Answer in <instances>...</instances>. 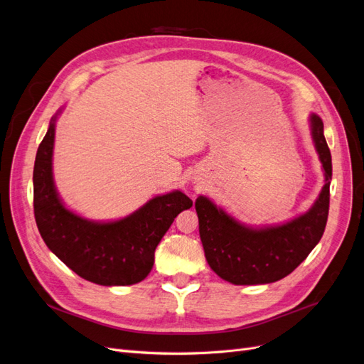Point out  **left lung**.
Listing matches in <instances>:
<instances>
[{
	"instance_id": "obj_1",
	"label": "left lung",
	"mask_w": 364,
	"mask_h": 364,
	"mask_svg": "<svg viewBox=\"0 0 364 364\" xmlns=\"http://www.w3.org/2000/svg\"><path fill=\"white\" fill-rule=\"evenodd\" d=\"M311 134L325 171V185L308 213L281 226L253 229L238 223L208 197L196 200L206 261L220 278L235 285L279 281L290 274L321 241L329 211L331 151L323 123L311 115Z\"/></svg>"
}]
</instances>
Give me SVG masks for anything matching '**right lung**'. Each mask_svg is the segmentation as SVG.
<instances>
[{
    "label": "right lung",
    "instance_id": "right-lung-1",
    "mask_svg": "<svg viewBox=\"0 0 364 364\" xmlns=\"http://www.w3.org/2000/svg\"><path fill=\"white\" fill-rule=\"evenodd\" d=\"M58 117V115H56ZM56 117L39 144L33 170V208L42 240L80 278L98 285H132L144 279L155 250L174 218L193 200L181 191L158 196L117 222H90L63 206L53 181Z\"/></svg>",
    "mask_w": 364,
    "mask_h": 364
}]
</instances>
